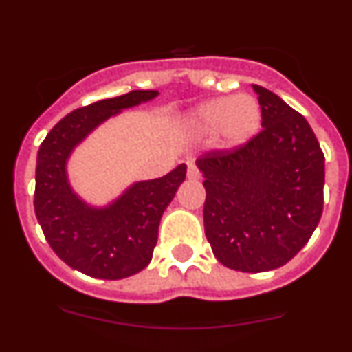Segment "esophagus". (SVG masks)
<instances>
[{"instance_id":"1","label":"esophagus","mask_w":352,"mask_h":352,"mask_svg":"<svg viewBox=\"0 0 352 352\" xmlns=\"http://www.w3.org/2000/svg\"><path fill=\"white\" fill-rule=\"evenodd\" d=\"M187 177H189L190 180H199V177H201L197 165L194 162L187 163Z\"/></svg>"}]
</instances>
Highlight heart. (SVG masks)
Instances as JSON below:
<instances>
[{
    "label": "heart",
    "mask_w": 352,
    "mask_h": 352,
    "mask_svg": "<svg viewBox=\"0 0 352 352\" xmlns=\"http://www.w3.org/2000/svg\"><path fill=\"white\" fill-rule=\"evenodd\" d=\"M262 109L255 97L248 94L236 97L212 98L197 105L187 117V126L197 136L218 133L226 146H242L258 133Z\"/></svg>",
    "instance_id": "obj_1"
}]
</instances>
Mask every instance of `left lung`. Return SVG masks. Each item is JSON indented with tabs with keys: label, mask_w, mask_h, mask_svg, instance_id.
Here are the masks:
<instances>
[{
	"label": "left lung",
	"mask_w": 352,
	"mask_h": 352,
	"mask_svg": "<svg viewBox=\"0 0 352 352\" xmlns=\"http://www.w3.org/2000/svg\"><path fill=\"white\" fill-rule=\"evenodd\" d=\"M262 131L232 150L197 158L204 177V230L212 254L233 271L264 272L289 262L324 211L325 158L301 113L252 85Z\"/></svg>",
	"instance_id": "left-lung-1"
}]
</instances>
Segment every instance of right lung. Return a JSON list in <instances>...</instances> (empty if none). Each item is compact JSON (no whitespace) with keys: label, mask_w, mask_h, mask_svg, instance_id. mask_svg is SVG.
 Returning <instances> with one entry per match:
<instances>
[{"label":"right lung","mask_w":352,"mask_h":352,"mask_svg":"<svg viewBox=\"0 0 352 352\" xmlns=\"http://www.w3.org/2000/svg\"><path fill=\"white\" fill-rule=\"evenodd\" d=\"M156 95V90H134L73 110L49 131L38 148L35 216L58 257L91 278H129L150 264L160 219L186 180L187 166L182 163L162 179L136 182L107 208L98 209L73 192L66 162L98 124Z\"/></svg>","instance_id":"obj_1"}]
</instances>
